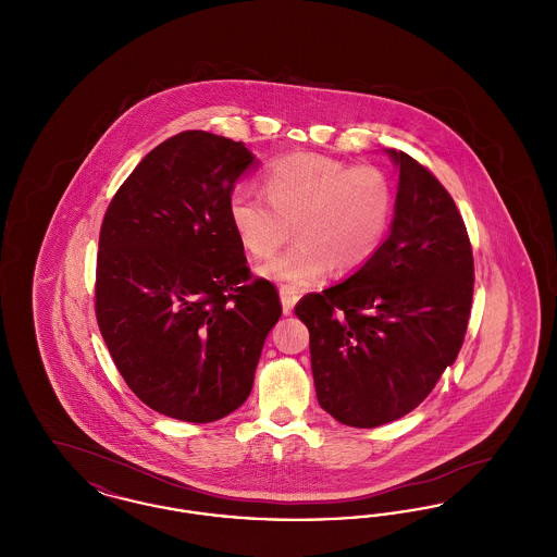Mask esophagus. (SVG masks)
<instances>
[{"mask_svg": "<svg viewBox=\"0 0 557 557\" xmlns=\"http://www.w3.org/2000/svg\"><path fill=\"white\" fill-rule=\"evenodd\" d=\"M280 298H282L284 315H290L292 311H294V305H296L298 298H300V294H298L296 288H292V286H282V288H280Z\"/></svg>", "mask_w": 557, "mask_h": 557, "instance_id": "obj_1", "label": "esophagus"}]
</instances>
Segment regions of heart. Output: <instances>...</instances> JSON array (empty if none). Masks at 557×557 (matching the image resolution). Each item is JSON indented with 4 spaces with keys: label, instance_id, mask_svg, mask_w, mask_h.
<instances>
[{
    "label": "heart",
    "instance_id": "heart-1",
    "mask_svg": "<svg viewBox=\"0 0 557 557\" xmlns=\"http://www.w3.org/2000/svg\"><path fill=\"white\" fill-rule=\"evenodd\" d=\"M263 191L236 187L227 200L230 223L244 250L257 259L290 238L294 223L298 242L259 267L261 275L292 288L315 284L332 267L350 273L368 265L395 214V186L382 169L350 166L318 152L269 162Z\"/></svg>",
    "mask_w": 557,
    "mask_h": 557
}]
</instances>
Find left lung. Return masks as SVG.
Returning a JSON list of instances; mask_svg holds the SVG:
<instances>
[{"label": "left lung", "instance_id": "1", "mask_svg": "<svg viewBox=\"0 0 557 557\" xmlns=\"http://www.w3.org/2000/svg\"><path fill=\"white\" fill-rule=\"evenodd\" d=\"M391 234L348 280L302 296L319 405L341 424L395 422L424 400L463 345L472 246L449 191L405 152Z\"/></svg>", "mask_w": 557, "mask_h": 557}]
</instances>
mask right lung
<instances>
[{
	"instance_id": "add662e5",
	"label": "right lung",
	"mask_w": 557,
	"mask_h": 557,
	"mask_svg": "<svg viewBox=\"0 0 557 557\" xmlns=\"http://www.w3.org/2000/svg\"><path fill=\"white\" fill-rule=\"evenodd\" d=\"M242 144L207 132L169 137L108 205L96 318L116 370L150 409L207 424L248 398L269 330L271 282L252 280L227 214Z\"/></svg>"
}]
</instances>
